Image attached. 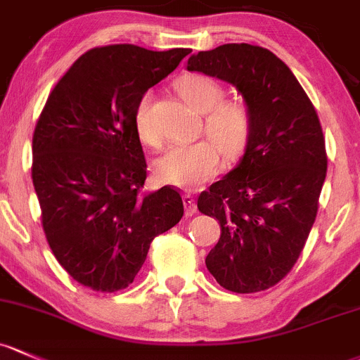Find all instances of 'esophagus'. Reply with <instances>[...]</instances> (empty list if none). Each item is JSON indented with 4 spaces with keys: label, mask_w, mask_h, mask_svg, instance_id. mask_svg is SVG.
Instances as JSON below:
<instances>
[{
    "label": "esophagus",
    "mask_w": 360,
    "mask_h": 360,
    "mask_svg": "<svg viewBox=\"0 0 360 360\" xmlns=\"http://www.w3.org/2000/svg\"><path fill=\"white\" fill-rule=\"evenodd\" d=\"M183 202H184V212H186V215L190 217L196 212V203H195V196L190 195V193H186V195H183Z\"/></svg>",
    "instance_id": "obj_1"
}]
</instances>
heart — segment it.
<instances>
[{
	"mask_svg": "<svg viewBox=\"0 0 360 360\" xmlns=\"http://www.w3.org/2000/svg\"><path fill=\"white\" fill-rule=\"evenodd\" d=\"M177 93L196 112L207 113L205 132L210 139L174 145L155 162V172L164 183L177 188H198L217 174L221 153L234 162L245 153L253 134V113L241 98L222 100L221 82L205 74H186L176 82ZM153 96L145 93L134 108V127L148 145L158 143L151 113Z\"/></svg>",
	"mask_w": 360,
	"mask_h": 360,
	"instance_id": "1",
	"label": "heart"
}]
</instances>
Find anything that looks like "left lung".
I'll use <instances>...</instances> for the list:
<instances>
[{
    "label": "left lung",
    "mask_w": 360,
    "mask_h": 360,
    "mask_svg": "<svg viewBox=\"0 0 360 360\" xmlns=\"http://www.w3.org/2000/svg\"><path fill=\"white\" fill-rule=\"evenodd\" d=\"M188 70L236 86L253 113L238 167L198 196V210L221 224L207 269L234 293L269 290L297 264L319 209L328 169L319 117L288 65L262 46L200 51Z\"/></svg>",
    "instance_id": "8db88e82"
}]
</instances>
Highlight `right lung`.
<instances>
[{
  "label": "right lung",
  "mask_w": 360,
  "mask_h": 360,
  "mask_svg": "<svg viewBox=\"0 0 360 360\" xmlns=\"http://www.w3.org/2000/svg\"><path fill=\"white\" fill-rule=\"evenodd\" d=\"M108 44L56 82L32 136V183L53 255L86 288H127L155 236L183 217L179 190L143 191L145 151L134 108L190 55Z\"/></svg>",
  "instance_id": "add662e5"
}]
</instances>
